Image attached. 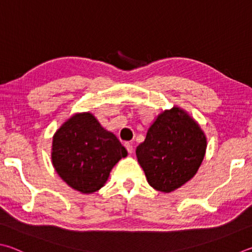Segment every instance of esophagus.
Listing matches in <instances>:
<instances>
[{
    "instance_id": "esophagus-1",
    "label": "esophagus",
    "mask_w": 252,
    "mask_h": 252,
    "mask_svg": "<svg viewBox=\"0 0 252 252\" xmlns=\"http://www.w3.org/2000/svg\"><path fill=\"white\" fill-rule=\"evenodd\" d=\"M126 149L127 150V152H129L130 154L133 153V145H132V143H130V142H126Z\"/></svg>"
}]
</instances>
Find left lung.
Returning <instances> with one entry per match:
<instances>
[{"mask_svg":"<svg viewBox=\"0 0 252 252\" xmlns=\"http://www.w3.org/2000/svg\"><path fill=\"white\" fill-rule=\"evenodd\" d=\"M206 148L207 138L197 121L173 107L157 117L135 154L149 184L162 193H171L197 173Z\"/></svg>","mask_w":252,"mask_h":252,"instance_id":"left-lung-1","label":"left lung"}]
</instances>
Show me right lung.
Masks as SVG:
<instances>
[{
	"label": "right lung",
	"mask_w": 252,
	"mask_h": 252,
	"mask_svg": "<svg viewBox=\"0 0 252 252\" xmlns=\"http://www.w3.org/2000/svg\"><path fill=\"white\" fill-rule=\"evenodd\" d=\"M50 155L55 171L68 186L93 194L104 186L113 166L127 152L93 113L80 112L55 132Z\"/></svg>",
	"instance_id": "1"
}]
</instances>
